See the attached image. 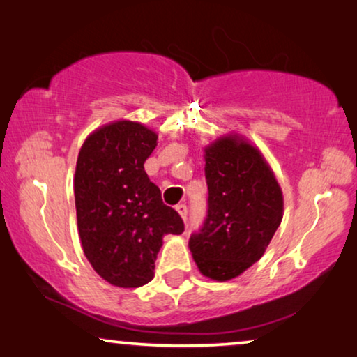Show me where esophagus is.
<instances>
[{
  "instance_id": "1",
  "label": "esophagus",
  "mask_w": 357,
  "mask_h": 357,
  "mask_svg": "<svg viewBox=\"0 0 357 357\" xmlns=\"http://www.w3.org/2000/svg\"><path fill=\"white\" fill-rule=\"evenodd\" d=\"M176 209H178L179 216L183 218V220L185 222V219H188V206H185L184 203H183V205H178V206H176Z\"/></svg>"
}]
</instances>
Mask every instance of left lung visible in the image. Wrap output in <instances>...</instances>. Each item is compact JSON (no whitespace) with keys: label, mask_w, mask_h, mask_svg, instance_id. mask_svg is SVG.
Listing matches in <instances>:
<instances>
[{"label":"left lung","mask_w":357,"mask_h":357,"mask_svg":"<svg viewBox=\"0 0 357 357\" xmlns=\"http://www.w3.org/2000/svg\"><path fill=\"white\" fill-rule=\"evenodd\" d=\"M205 176L208 218L189 248L203 276L229 281L264 256L282 220L284 199L262 152L238 133L206 146Z\"/></svg>","instance_id":"8db88e82"}]
</instances>
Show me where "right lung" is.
<instances>
[{
    "label": "right lung",
    "instance_id": "add662e5",
    "mask_svg": "<svg viewBox=\"0 0 357 357\" xmlns=\"http://www.w3.org/2000/svg\"><path fill=\"white\" fill-rule=\"evenodd\" d=\"M157 139L141 122L121 119L90 133L79 151V236L90 265L112 286L148 284L163 236L184 231L183 219L163 205L160 189L144 172Z\"/></svg>",
    "mask_w": 357,
    "mask_h": 357
}]
</instances>
